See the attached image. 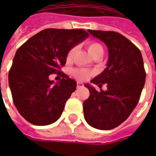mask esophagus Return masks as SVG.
<instances>
[{"label": "esophagus", "instance_id": "34e87169", "mask_svg": "<svg viewBox=\"0 0 156 156\" xmlns=\"http://www.w3.org/2000/svg\"><path fill=\"white\" fill-rule=\"evenodd\" d=\"M77 88H81V87H84V85H83V83L82 82H77Z\"/></svg>", "mask_w": 156, "mask_h": 156}]
</instances>
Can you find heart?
Listing matches in <instances>:
<instances>
[{
  "label": "heart",
  "mask_w": 156,
  "mask_h": 156,
  "mask_svg": "<svg viewBox=\"0 0 156 156\" xmlns=\"http://www.w3.org/2000/svg\"><path fill=\"white\" fill-rule=\"evenodd\" d=\"M75 50V48H72L69 50L68 55H67V60L68 61H70L73 58ZM87 50H88V53L90 54V55L93 57L96 53H98V52H103V48H102L101 45L99 44V43H97V42H91V43H89L87 45ZM90 75H91L90 72L86 70V69H78L73 70V75L75 76V78H77L79 80H81V81H84V80L87 79Z\"/></svg>",
  "instance_id": "heart-1"
}]
</instances>
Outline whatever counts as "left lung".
<instances>
[{"label": "left lung", "mask_w": 156, "mask_h": 156, "mask_svg": "<svg viewBox=\"0 0 156 156\" xmlns=\"http://www.w3.org/2000/svg\"><path fill=\"white\" fill-rule=\"evenodd\" d=\"M103 41L108 50L107 68L92 83L107 90L98 92L89 84V97L83 102L84 118L91 127L110 130L126 121L135 109L143 89L146 73L139 48L122 34L113 31L88 30Z\"/></svg>", "instance_id": "obj_1"}]
</instances>
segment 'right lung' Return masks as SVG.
<instances>
[{"label":"right lung","mask_w":156,"mask_h":156,"mask_svg":"<svg viewBox=\"0 0 156 156\" xmlns=\"http://www.w3.org/2000/svg\"><path fill=\"white\" fill-rule=\"evenodd\" d=\"M88 35L83 29L47 28L17 49L9 73V87L17 110L28 122L45 126L61 117L76 81L60 69L69 50ZM51 73L63 79L55 83L49 80Z\"/></svg>","instance_id":"obj_1"}]
</instances>
